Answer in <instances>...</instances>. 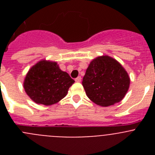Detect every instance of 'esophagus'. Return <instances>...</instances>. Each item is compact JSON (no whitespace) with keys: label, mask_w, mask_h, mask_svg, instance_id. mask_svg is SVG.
<instances>
[{"label":"esophagus","mask_w":155,"mask_h":155,"mask_svg":"<svg viewBox=\"0 0 155 155\" xmlns=\"http://www.w3.org/2000/svg\"><path fill=\"white\" fill-rule=\"evenodd\" d=\"M81 81V78L80 76L78 77L77 78H75V81H76V82H80Z\"/></svg>","instance_id":"1"}]
</instances>
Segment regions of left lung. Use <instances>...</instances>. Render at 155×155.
Listing matches in <instances>:
<instances>
[{
	"instance_id": "left-lung-1",
	"label": "left lung",
	"mask_w": 155,
	"mask_h": 155,
	"mask_svg": "<svg viewBox=\"0 0 155 155\" xmlns=\"http://www.w3.org/2000/svg\"><path fill=\"white\" fill-rule=\"evenodd\" d=\"M130 82L128 74L118 61L109 56H102L90 63L82 85L93 102L101 106H109L124 98Z\"/></svg>"
}]
</instances>
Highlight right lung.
I'll list each match as a JSON object with an SVG mask.
<instances>
[{"label":"right lung","mask_w":155,"mask_h":155,"mask_svg":"<svg viewBox=\"0 0 155 155\" xmlns=\"http://www.w3.org/2000/svg\"><path fill=\"white\" fill-rule=\"evenodd\" d=\"M74 82L67 72L60 69L57 63L42 60L28 71L23 86L35 103L50 105L64 98Z\"/></svg>","instance_id":"right-lung-1"}]
</instances>
